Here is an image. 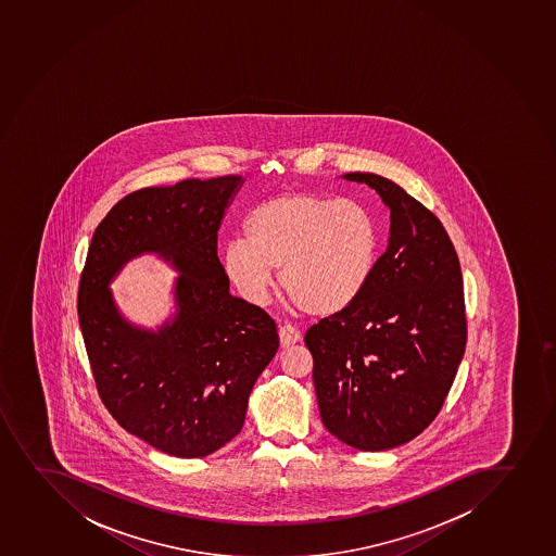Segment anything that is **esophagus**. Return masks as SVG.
Here are the masks:
<instances>
[{
    "label": "esophagus",
    "mask_w": 556,
    "mask_h": 556,
    "mask_svg": "<svg viewBox=\"0 0 556 556\" xmlns=\"http://www.w3.org/2000/svg\"><path fill=\"white\" fill-rule=\"evenodd\" d=\"M279 340H281V346L287 349V346L301 341V332L293 325H282L279 327Z\"/></svg>",
    "instance_id": "obj_1"
}]
</instances>
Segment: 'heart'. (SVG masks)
Wrapping results in <instances>:
<instances>
[{"mask_svg":"<svg viewBox=\"0 0 556 556\" xmlns=\"http://www.w3.org/2000/svg\"><path fill=\"white\" fill-rule=\"evenodd\" d=\"M245 239L229 240L222 269L235 292L263 306L279 287L308 316H332L364 293L377 268L380 229L354 200L288 192L258 203L244 222Z\"/></svg>","mask_w":556,"mask_h":556,"instance_id":"1","label":"heart"}]
</instances>
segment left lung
Returning a JSON list of instances; mask_svg holds the SVG:
<instances>
[{
  "mask_svg": "<svg viewBox=\"0 0 556 556\" xmlns=\"http://www.w3.org/2000/svg\"><path fill=\"white\" fill-rule=\"evenodd\" d=\"M391 211L388 250L353 305L306 330L325 428L353 448L412 441L441 412L466 346L459 257L441 220L401 186L351 173Z\"/></svg>",
  "mask_w": 556,
  "mask_h": 556,
  "instance_id": "1",
  "label": "left lung"
}]
</instances>
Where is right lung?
I'll use <instances>...</instances> for the list:
<instances>
[{"label":"right lung","mask_w":556,"mask_h":556,"mask_svg":"<svg viewBox=\"0 0 556 556\" xmlns=\"http://www.w3.org/2000/svg\"><path fill=\"white\" fill-rule=\"evenodd\" d=\"M240 176L144 187L115 203L91 237L78 323L97 393L131 435L174 457H205L244 426L248 396L279 349L271 317L229 293L218 227ZM157 252L182 271L179 312L157 333L122 319L106 285Z\"/></svg>","instance_id":"add662e5"}]
</instances>
